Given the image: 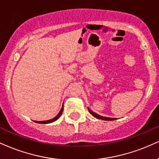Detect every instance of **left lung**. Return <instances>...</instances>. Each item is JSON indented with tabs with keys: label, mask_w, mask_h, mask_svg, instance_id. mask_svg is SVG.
<instances>
[{
	"label": "left lung",
	"mask_w": 159,
	"mask_h": 159,
	"mask_svg": "<svg viewBox=\"0 0 159 159\" xmlns=\"http://www.w3.org/2000/svg\"><path fill=\"white\" fill-rule=\"evenodd\" d=\"M89 113H91L93 116L96 117L97 119H102V120H107V121H113V120H116V118H109V117H105V116H102L97 114V113H96L93 112V111H92L91 110H90L89 108Z\"/></svg>",
	"instance_id": "obj_1"
}]
</instances>
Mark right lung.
<instances>
[{"label":"right lung","mask_w":159,"mask_h":159,"mask_svg":"<svg viewBox=\"0 0 159 159\" xmlns=\"http://www.w3.org/2000/svg\"><path fill=\"white\" fill-rule=\"evenodd\" d=\"M62 111H63V105H62V107L61 110H60V113H59L55 117H54V118H53L52 119H50V120H47V121H35V122H37V123H40V124H48V123H52V122H53V121L57 120V119L60 118V116H61L62 113Z\"/></svg>","instance_id":"obj_1"}]
</instances>
